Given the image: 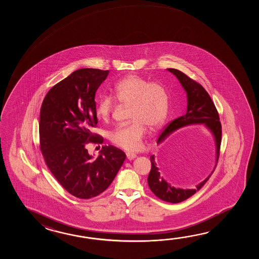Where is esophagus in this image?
<instances>
[{"label": "esophagus", "mask_w": 259, "mask_h": 259, "mask_svg": "<svg viewBox=\"0 0 259 259\" xmlns=\"http://www.w3.org/2000/svg\"><path fill=\"white\" fill-rule=\"evenodd\" d=\"M126 155H127V158L128 160L134 159V158H136V157H137V155H136V154H132V153H127Z\"/></svg>", "instance_id": "34e87169"}]
</instances>
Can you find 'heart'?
<instances>
[{"instance_id": "b5f03b06", "label": "heart", "mask_w": 259, "mask_h": 259, "mask_svg": "<svg viewBox=\"0 0 259 259\" xmlns=\"http://www.w3.org/2000/svg\"><path fill=\"white\" fill-rule=\"evenodd\" d=\"M113 98L130 105L128 118L132 120L119 125L110 132L109 139L119 148L137 151L143 146L147 126L155 130L165 122L168 112V95L158 83L137 75H131L116 84L112 91ZM115 109V101L103 97L96 107V115L106 121Z\"/></svg>"}]
</instances>
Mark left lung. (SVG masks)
I'll return each mask as SVG.
<instances>
[{
	"label": "left lung",
	"instance_id": "8db88e82",
	"mask_svg": "<svg viewBox=\"0 0 259 259\" xmlns=\"http://www.w3.org/2000/svg\"><path fill=\"white\" fill-rule=\"evenodd\" d=\"M167 70L176 76L182 87L187 93V113L184 116H180L172 120L161 133L157 143H162L163 141H165V138L171 132H175L180 127H185L191 124H204L209 128L210 132H212L215 144V153L214 155L215 157L213 158L212 154H208L207 158L203 161V167L207 171V176L203 182L196 185L194 189L183 190L171 186L160 175L159 164L157 163V160L155 159L154 155L150 156L152 166L147 179L150 190L156 197L161 200L172 204H177L185 201L199 191L215 171L220 158L222 131L219 112L217 110L209 94H207L204 87L193 78L188 77L183 72L174 68H168Z\"/></svg>",
	"mask_w": 259,
	"mask_h": 259
}]
</instances>
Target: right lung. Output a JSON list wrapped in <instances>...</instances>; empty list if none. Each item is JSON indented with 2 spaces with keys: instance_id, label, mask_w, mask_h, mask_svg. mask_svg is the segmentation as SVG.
Returning <instances> with one entry per match:
<instances>
[{
  "instance_id": "right-lung-1",
  "label": "right lung",
  "mask_w": 259,
  "mask_h": 259,
  "mask_svg": "<svg viewBox=\"0 0 259 259\" xmlns=\"http://www.w3.org/2000/svg\"><path fill=\"white\" fill-rule=\"evenodd\" d=\"M109 70L81 68L52 87L39 113V145L44 161L62 187L73 196L90 199L105 192L121 167L126 154L103 146L96 159L86 144L103 143L96 127V91Z\"/></svg>"
}]
</instances>
